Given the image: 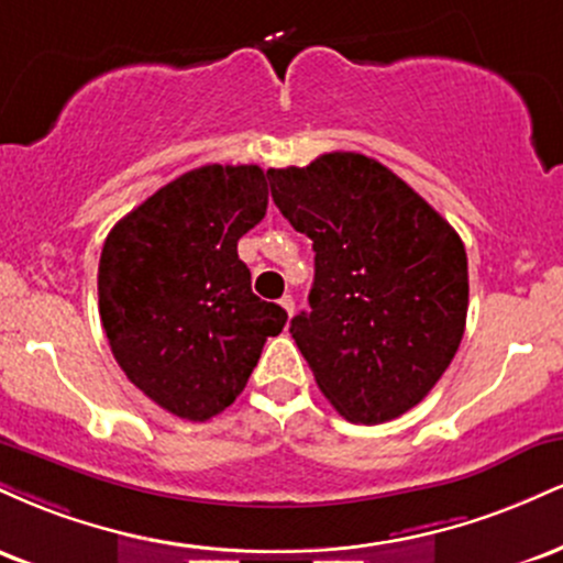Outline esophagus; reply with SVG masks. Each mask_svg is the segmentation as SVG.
<instances>
[{"instance_id":"esophagus-1","label":"esophagus","mask_w":563,"mask_h":563,"mask_svg":"<svg viewBox=\"0 0 563 563\" xmlns=\"http://www.w3.org/2000/svg\"><path fill=\"white\" fill-rule=\"evenodd\" d=\"M280 307L286 309L288 318H290V314H294V309H296V303H294V299H290V296H283V299H280Z\"/></svg>"}]
</instances>
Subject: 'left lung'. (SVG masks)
<instances>
[{
  "instance_id": "obj_1",
  "label": "left lung",
  "mask_w": 563,
  "mask_h": 563,
  "mask_svg": "<svg viewBox=\"0 0 563 563\" xmlns=\"http://www.w3.org/2000/svg\"><path fill=\"white\" fill-rule=\"evenodd\" d=\"M267 177L280 214L312 241V309L290 320V335L320 391L352 423L399 418L434 389L466 331L461 235L363 153Z\"/></svg>"
}]
</instances>
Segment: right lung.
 <instances>
[{"label": "right lung", "instance_id": "obj_1", "mask_svg": "<svg viewBox=\"0 0 563 563\" xmlns=\"http://www.w3.org/2000/svg\"><path fill=\"white\" fill-rule=\"evenodd\" d=\"M260 166L206 164L108 232L97 269L115 363L172 416L209 421L235 402L286 309L251 290L238 241L267 214Z\"/></svg>", "mask_w": 563, "mask_h": 563}]
</instances>
